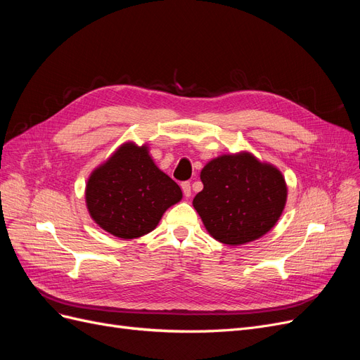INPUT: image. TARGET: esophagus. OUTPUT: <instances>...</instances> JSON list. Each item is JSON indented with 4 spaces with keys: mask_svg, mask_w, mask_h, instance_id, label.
<instances>
[{
    "mask_svg": "<svg viewBox=\"0 0 360 360\" xmlns=\"http://www.w3.org/2000/svg\"><path fill=\"white\" fill-rule=\"evenodd\" d=\"M181 191H183V193H184V197L189 198L191 193H192V191H191V183H189V181H183V183H181Z\"/></svg>",
    "mask_w": 360,
    "mask_h": 360,
    "instance_id": "obj_1",
    "label": "esophagus"
}]
</instances>
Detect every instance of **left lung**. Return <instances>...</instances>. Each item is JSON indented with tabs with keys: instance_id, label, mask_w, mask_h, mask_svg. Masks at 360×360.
Instances as JSON below:
<instances>
[{
	"instance_id": "1",
	"label": "left lung",
	"mask_w": 360,
	"mask_h": 360,
	"mask_svg": "<svg viewBox=\"0 0 360 360\" xmlns=\"http://www.w3.org/2000/svg\"><path fill=\"white\" fill-rule=\"evenodd\" d=\"M204 188L193 207L209 234L225 245H245L267 234L287 202L282 172L249 151L222 155L201 169Z\"/></svg>"
}]
</instances>
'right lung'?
I'll list each match as a JSON object with an SVG mask.
<instances>
[{
  "label": "right lung",
  "mask_w": 360,
  "mask_h": 360,
  "mask_svg": "<svg viewBox=\"0 0 360 360\" xmlns=\"http://www.w3.org/2000/svg\"><path fill=\"white\" fill-rule=\"evenodd\" d=\"M181 197L180 186L156 167L148 147L135 143L120 146L90 174L85 186L91 219L124 240L153 231Z\"/></svg>",
  "instance_id": "obj_1"
}]
</instances>
